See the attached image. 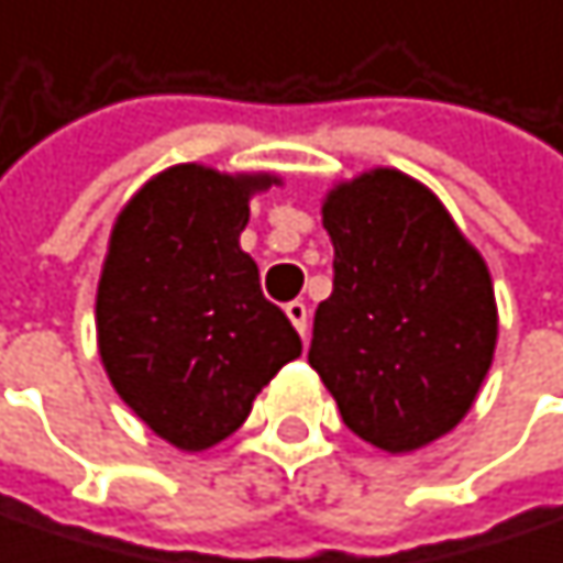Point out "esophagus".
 <instances>
[{
  "label": "esophagus",
  "instance_id": "1",
  "mask_svg": "<svg viewBox=\"0 0 563 563\" xmlns=\"http://www.w3.org/2000/svg\"><path fill=\"white\" fill-rule=\"evenodd\" d=\"M285 314H288V320L295 323V330H298L301 336H308V305H305V301L285 305Z\"/></svg>",
  "mask_w": 563,
  "mask_h": 563
}]
</instances>
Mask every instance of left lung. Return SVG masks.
<instances>
[{"label": "left lung", "mask_w": 563, "mask_h": 563, "mask_svg": "<svg viewBox=\"0 0 563 563\" xmlns=\"http://www.w3.org/2000/svg\"><path fill=\"white\" fill-rule=\"evenodd\" d=\"M320 213L333 291L308 363L356 438L418 451L457 428L493 366L489 268L444 203L395 168L336 184Z\"/></svg>", "instance_id": "left-lung-1"}]
</instances>
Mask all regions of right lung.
<instances>
[{"label": "right lung", "instance_id": "add662e5", "mask_svg": "<svg viewBox=\"0 0 563 563\" xmlns=\"http://www.w3.org/2000/svg\"><path fill=\"white\" fill-rule=\"evenodd\" d=\"M272 175L175 165L115 217L97 288V343L119 398L177 451L230 438L301 336L240 249Z\"/></svg>", "mask_w": 563, "mask_h": 563}]
</instances>
